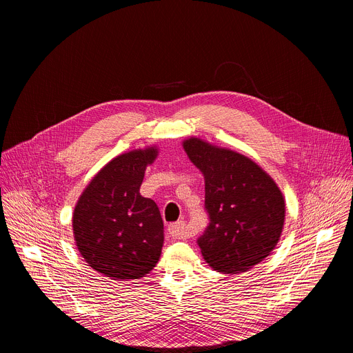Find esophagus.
<instances>
[{"mask_svg":"<svg viewBox=\"0 0 353 353\" xmlns=\"http://www.w3.org/2000/svg\"><path fill=\"white\" fill-rule=\"evenodd\" d=\"M185 226L186 223L183 221H179V222H175L172 225L168 226V232L171 236L174 237H183V233H185Z\"/></svg>","mask_w":353,"mask_h":353,"instance_id":"obj_1","label":"esophagus"}]
</instances>
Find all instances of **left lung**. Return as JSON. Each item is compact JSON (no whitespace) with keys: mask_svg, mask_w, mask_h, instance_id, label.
<instances>
[{"mask_svg":"<svg viewBox=\"0 0 353 353\" xmlns=\"http://www.w3.org/2000/svg\"><path fill=\"white\" fill-rule=\"evenodd\" d=\"M182 145L205 178L209 225L198 239L201 253L223 274L245 273L277 246L285 219L283 192L246 155L196 137Z\"/></svg>","mask_w":353,"mask_h":353,"instance_id":"obj_1","label":"left lung"}]
</instances>
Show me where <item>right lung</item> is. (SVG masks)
<instances>
[{
    "label": "right lung",
    "mask_w": 353,
    "mask_h": 353,
    "mask_svg": "<svg viewBox=\"0 0 353 353\" xmlns=\"http://www.w3.org/2000/svg\"><path fill=\"white\" fill-rule=\"evenodd\" d=\"M155 145L117 155L93 176L73 210L79 253L97 273L128 281L148 274L164 245L157 203L140 194Z\"/></svg>",
    "instance_id": "right-lung-1"
}]
</instances>
